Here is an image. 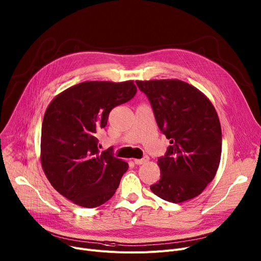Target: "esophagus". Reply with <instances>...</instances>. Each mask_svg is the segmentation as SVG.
<instances>
[{
  "label": "esophagus",
  "instance_id": "esophagus-1",
  "mask_svg": "<svg viewBox=\"0 0 261 261\" xmlns=\"http://www.w3.org/2000/svg\"><path fill=\"white\" fill-rule=\"evenodd\" d=\"M148 160H149V157H148V156H144V157L141 158V159H134V162H135L136 164H138V165H140V164H143V163L148 162Z\"/></svg>",
  "mask_w": 261,
  "mask_h": 261
}]
</instances>
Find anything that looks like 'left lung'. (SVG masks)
Masks as SVG:
<instances>
[{"mask_svg":"<svg viewBox=\"0 0 261 261\" xmlns=\"http://www.w3.org/2000/svg\"><path fill=\"white\" fill-rule=\"evenodd\" d=\"M136 83L171 143L158 158L161 176L150 190L168 202L190 200L203 192L220 163L222 137L215 107L200 90L180 80Z\"/></svg>","mask_w":261,"mask_h":261,"instance_id":"obj_1","label":"left lung"}]
</instances>
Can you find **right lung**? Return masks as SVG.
I'll list each match as a JSON object with an SVG mask.
<instances>
[{"instance_id": "right-lung-1", "label": "right lung", "mask_w": 261, "mask_h": 261, "mask_svg": "<svg viewBox=\"0 0 261 261\" xmlns=\"http://www.w3.org/2000/svg\"><path fill=\"white\" fill-rule=\"evenodd\" d=\"M137 93L134 81H86L59 94L45 112L41 164L50 185L83 207H97L113 197L128 164L100 152L97 133L114 107Z\"/></svg>"}]
</instances>
